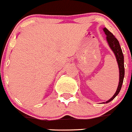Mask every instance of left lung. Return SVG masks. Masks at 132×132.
<instances>
[{
  "mask_svg": "<svg viewBox=\"0 0 132 132\" xmlns=\"http://www.w3.org/2000/svg\"><path fill=\"white\" fill-rule=\"evenodd\" d=\"M103 31L104 32L105 35H106L107 43L109 44V47L111 49V50L113 51L115 57H116L117 62V64H118L119 70V85L118 87H117V89L116 92L114 93V94L111 99L107 100L106 102H103V104H105L109 103L111 101H112V100L114 99V97H116L119 94V93L120 90L121 89L123 82L124 75H125V69H124L123 54L121 48L120 47L118 40L114 37V35H112V33L106 28H104Z\"/></svg>",
  "mask_w": 132,
  "mask_h": 132,
  "instance_id": "1",
  "label": "left lung"
}]
</instances>
